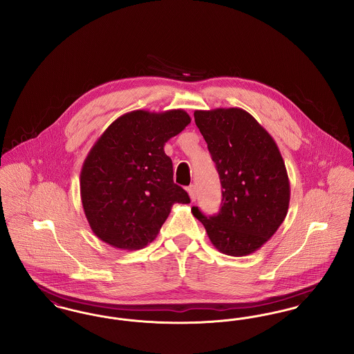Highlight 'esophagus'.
I'll return each instance as SVG.
<instances>
[{"label":"esophagus","instance_id":"34e87169","mask_svg":"<svg viewBox=\"0 0 354 354\" xmlns=\"http://www.w3.org/2000/svg\"><path fill=\"white\" fill-rule=\"evenodd\" d=\"M187 192H188V195H189L191 202H195V201H196V191H195V187H194V185H189V187L187 188Z\"/></svg>","mask_w":354,"mask_h":354}]
</instances>
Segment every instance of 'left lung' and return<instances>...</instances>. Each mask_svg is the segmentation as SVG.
<instances>
[{
    "label": "left lung",
    "instance_id": "8db88e82",
    "mask_svg": "<svg viewBox=\"0 0 354 354\" xmlns=\"http://www.w3.org/2000/svg\"><path fill=\"white\" fill-rule=\"evenodd\" d=\"M221 183L218 215H192L211 243L228 256H247L264 245L284 221L290 199L286 165L270 133L243 109L195 110Z\"/></svg>",
    "mask_w": 354,
    "mask_h": 354
}]
</instances>
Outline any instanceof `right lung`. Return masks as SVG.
<instances>
[{
    "label": "right lung",
    "instance_id": "1",
    "mask_svg": "<svg viewBox=\"0 0 354 354\" xmlns=\"http://www.w3.org/2000/svg\"><path fill=\"white\" fill-rule=\"evenodd\" d=\"M191 118L185 110H135L98 138L81 169V201L91 231L109 245L135 251L159 234L175 203H189L174 183L165 145Z\"/></svg>",
    "mask_w": 354,
    "mask_h": 354
}]
</instances>
